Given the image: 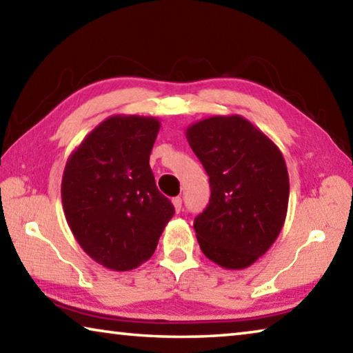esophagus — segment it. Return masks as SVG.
Instances as JSON below:
<instances>
[{
	"label": "esophagus",
	"instance_id": "1",
	"mask_svg": "<svg viewBox=\"0 0 353 353\" xmlns=\"http://www.w3.org/2000/svg\"><path fill=\"white\" fill-rule=\"evenodd\" d=\"M172 205H174V210L179 213L182 210V199L177 196V198L172 199Z\"/></svg>",
	"mask_w": 353,
	"mask_h": 353
}]
</instances>
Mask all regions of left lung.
Here are the masks:
<instances>
[{
    "mask_svg": "<svg viewBox=\"0 0 353 353\" xmlns=\"http://www.w3.org/2000/svg\"><path fill=\"white\" fill-rule=\"evenodd\" d=\"M187 140L210 182V202L194 218L207 259L244 270L268 252L288 210L290 179L280 149L240 115L191 124Z\"/></svg>",
    "mask_w": 353,
    "mask_h": 353,
    "instance_id": "obj_1",
    "label": "left lung"
}]
</instances>
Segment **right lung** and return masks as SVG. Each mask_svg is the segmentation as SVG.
I'll return each mask as SVG.
<instances>
[{
    "label": "right lung",
    "mask_w": 353,
    "mask_h": 353,
    "mask_svg": "<svg viewBox=\"0 0 353 353\" xmlns=\"http://www.w3.org/2000/svg\"><path fill=\"white\" fill-rule=\"evenodd\" d=\"M159 130L154 117L113 115L65 165V218L83 252L109 270L130 271L151 259L174 214L149 166Z\"/></svg>",
    "instance_id": "obj_1"
}]
</instances>
